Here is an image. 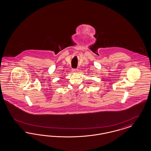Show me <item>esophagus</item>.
Segmentation results:
<instances>
[{
    "mask_svg": "<svg viewBox=\"0 0 151 151\" xmlns=\"http://www.w3.org/2000/svg\"><path fill=\"white\" fill-rule=\"evenodd\" d=\"M72 71H73V73H77V72H78V69H77V68H73V70H72Z\"/></svg>",
    "mask_w": 151,
    "mask_h": 151,
    "instance_id": "esophagus-1",
    "label": "esophagus"
}]
</instances>
